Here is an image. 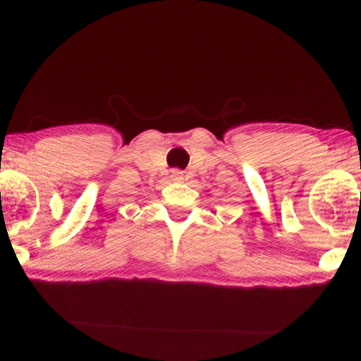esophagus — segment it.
<instances>
[{"label":"esophagus","instance_id":"esophagus-1","mask_svg":"<svg viewBox=\"0 0 361 361\" xmlns=\"http://www.w3.org/2000/svg\"><path fill=\"white\" fill-rule=\"evenodd\" d=\"M171 177H172V180H176V182H179V180H182L184 179V174H182L180 171H172V174H171Z\"/></svg>","mask_w":361,"mask_h":361}]
</instances>
